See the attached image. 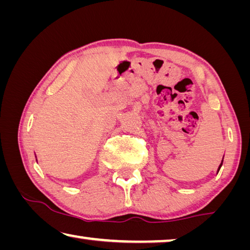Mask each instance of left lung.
Returning a JSON list of instances; mask_svg holds the SVG:
<instances>
[{
	"label": "left lung",
	"mask_w": 250,
	"mask_h": 250,
	"mask_svg": "<svg viewBox=\"0 0 250 250\" xmlns=\"http://www.w3.org/2000/svg\"><path fill=\"white\" fill-rule=\"evenodd\" d=\"M221 166H223V160H221V164H220V166H219V167H218V170H217V172H219V170H220V168H221Z\"/></svg>",
	"instance_id": "left-lung-1"
}]
</instances>
